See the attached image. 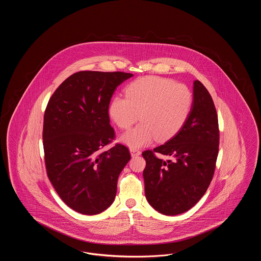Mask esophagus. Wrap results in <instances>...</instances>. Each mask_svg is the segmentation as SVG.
I'll list each match as a JSON object with an SVG mask.
<instances>
[{
  "label": "esophagus",
  "mask_w": 261,
  "mask_h": 261,
  "mask_svg": "<svg viewBox=\"0 0 261 261\" xmlns=\"http://www.w3.org/2000/svg\"><path fill=\"white\" fill-rule=\"evenodd\" d=\"M130 153H131V156L134 158V156H137V155H140L141 151L137 149H130Z\"/></svg>",
  "instance_id": "esophagus-1"
}]
</instances>
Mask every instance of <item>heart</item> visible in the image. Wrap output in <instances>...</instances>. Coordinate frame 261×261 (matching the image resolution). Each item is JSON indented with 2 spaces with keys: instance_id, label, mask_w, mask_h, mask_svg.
<instances>
[{
  "instance_id": "obj_1",
  "label": "heart",
  "mask_w": 261,
  "mask_h": 261,
  "mask_svg": "<svg viewBox=\"0 0 261 261\" xmlns=\"http://www.w3.org/2000/svg\"><path fill=\"white\" fill-rule=\"evenodd\" d=\"M126 98L116 97L110 106L113 122L121 129L141 124L120 137L131 149L146 147L156 138L165 142L185 124L193 107V94L184 84L158 76H147L132 82L125 90Z\"/></svg>"
}]
</instances>
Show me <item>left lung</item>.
I'll list each match as a JSON object with an SVG mask.
<instances>
[{
    "label": "left lung",
    "mask_w": 261,
    "mask_h": 261,
    "mask_svg": "<svg viewBox=\"0 0 261 261\" xmlns=\"http://www.w3.org/2000/svg\"><path fill=\"white\" fill-rule=\"evenodd\" d=\"M218 118L211 94L194 81L193 107L180 131L153 150H145L143 176L149 204L164 215L192 208L211 184L218 154ZM155 152L170 156L163 161Z\"/></svg>",
    "instance_id": "1"
}]
</instances>
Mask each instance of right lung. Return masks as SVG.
<instances>
[{"instance_id":"obj_1","label":"right lung","mask_w":261,"mask_h":261,"mask_svg":"<svg viewBox=\"0 0 261 261\" xmlns=\"http://www.w3.org/2000/svg\"><path fill=\"white\" fill-rule=\"evenodd\" d=\"M125 72L79 71L50 97L44 114L43 146L47 174L56 192L73 211L99 214L115 199L118 176L130 161L116 144L109 107L116 88L132 77Z\"/></svg>"}]
</instances>
